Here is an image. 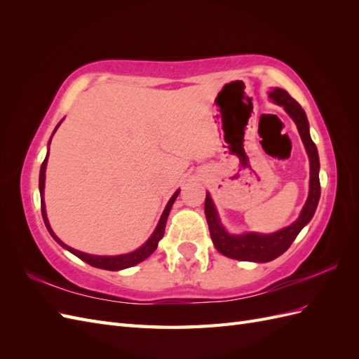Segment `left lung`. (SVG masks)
<instances>
[{"instance_id":"1","label":"left lung","mask_w":359,"mask_h":359,"mask_svg":"<svg viewBox=\"0 0 359 359\" xmlns=\"http://www.w3.org/2000/svg\"><path fill=\"white\" fill-rule=\"evenodd\" d=\"M269 97L277 104L283 106L285 111L290 115V118L295 121L299 136L304 142V147L307 149L309 160H310V190L309 198L306 205L298 217L297 222H293L290 226L285 227L278 232L274 233H255L248 232L243 235H231L224 231V227L220 223L219 214L214 206V202L210 196V193H206L205 199V215L206 222H208L211 240L214 243V247L219 252L231 259L236 260H248V262H269L274 260L280 255H283L286 250L290 247L293 240L298 236L301 229L306 226L311 217L314 215V211L318 208L319 198H320V181H319V154L318 148L310 137L309 130V121L307 115L304 112L301 104L292 99L287 91L281 88H274L269 91Z\"/></svg>"}]
</instances>
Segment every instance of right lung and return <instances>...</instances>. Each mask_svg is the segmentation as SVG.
<instances>
[{
	"instance_id": "add662e5",
	"label": "right lung",
	"mask_w": 359,
	"mask_h": 359,
	"mask_svg": "<svg viewBox=\"0 0 359 359\" xmlns=\"http://www.w3.org/2000/svg\"><path fill=\"white\" fill-rule=\"evenodd\" d=\"M61 124V121H60ZM60 124L55 127V130H53V133L57 132V128L60 127ZM52 133V135H53ZM50 144V140H49ZM48 157H49V149H48V154H46V158L43 160L41 163V168H40V178H39V189H40V199H41V215H43V222H45L46 224V229L49 231V233L52 235L53 240H55L61 247H64L66 250H69L70 253H73L74 256H78L79 259H82L83 262H86L91 266H95V268H102V269H107V271H119V269H124V268H130V266H135L137 265L139 262H142V260H145L149 255L154 253V250L157 248L158 245V241L163 238V235H165V227H166V222H168V215L170 212V208L173 202H175V199L178 198L180 194V190H177L175 193H173V196L169 199L168 205L165 211H163L161 217H160V222L156 227V231L153 232V235L149 236V240L142 245L139 247L137 250H135V252L132 253H127V255H118V256H94V255H86V253H82V252H78V250H74L69 245L64 244L60 238L53 233L52 227L49 224V220H48V215H46V205H45V199H43V191H45V172H46V163H48Z\"/></svg>"
}]
</instances>
